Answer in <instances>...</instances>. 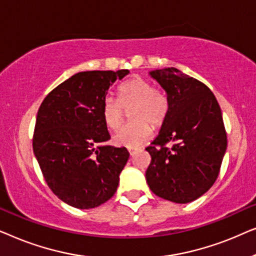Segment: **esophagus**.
<instances>
[{"mask_svg":"<svg viewBox=\"0 0 256 256\" xmlns=\"http://www.w3.org/2000/svg\"><path fill=\"white\" fill-rule=\"evenodd\" d=\"M136 150H138V149H134V148H128V152H129V155H130V156L135 155Z\"/></svg>","mask_w":256,"mask_h":256,"instance_id":"obj_1","label":"esophagus"}]
</instances>
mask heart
<instances>
[{
	"label": "heart",
	"mask_w": 256,
	"mask_h": 256,
	"mask_svg": "<svg viewBox=\"0 0 256 256\" xmlns=\"http://www.w3.org/2000/svg\"><path fill=\"white\" fill-rule=\"evenodd\" d=\"M132 108L129 112L132 122L122 126L113 141L116 146L138 148L149 141L152 127H158L166 118L170 108L168 94L162 90L154 88L149 80L142 76H132L118 87V100L106 96L101 104V118L110 130L120 127L124 116V108Z\"/></svg>",
	"instance_id": "b5f03b06"
}]
</instances>
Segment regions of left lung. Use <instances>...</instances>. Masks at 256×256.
Masks as SVG:
<instances>
[{
	"label": "left lung",
	"instance_id": "8db88e82",
	"mask_svg": "<svg viewBox=\"0 0 256 256\" xmlns=\"http://www.w3.org/2000/svg\"><path fill=\"white\" fill-rule=\"evenodd\" d=\"M150 76L166 92L170 108L158 136L146 148L152 156L146 180L158 197L186 204L218 178L227 146L222 110L205 84L180 70H155Z\"/></svg>",
	"mask_w": 256,
	"mask_h": 256
}]
</instances>
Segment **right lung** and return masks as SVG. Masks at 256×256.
<instances>
[{
  "label": "right lung",
  "mask_w": 256,
  "mask_h": 256,
  "mask_svg": "<svg viewBox=\"0 0 256 256\" xmlns=\"http://www.w3.org/2000/svg\"><path fill=\"white\" fill-rule=\"evenodd\" d=\"M120 71L79 72L45 96L37 113L32 148L51 191L76 208H94L113 197L128 150L98 146L110 138L101 104Z\"/></svg>",
  "instance_id": "1"
}]
</instances>
